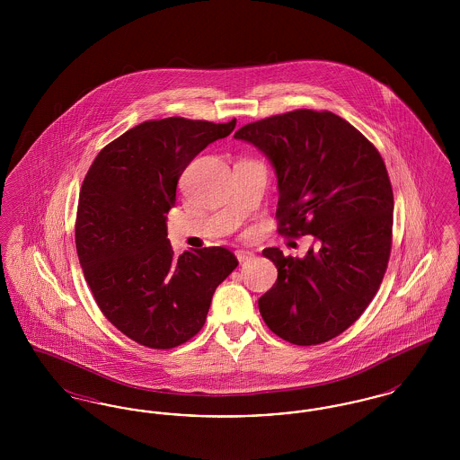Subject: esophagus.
Wrapping results in <instances>:
<instances>
[{
	"label": "esophagus",
	"mask_w": 460,
	"mask_h": 460,
	"mask_svg": "<svg viewBox=\"0 0 460 460\" xmlns=\"http://www.w3.org/2000/svg\"><path fill=\"white\" fill-rule=\"evenodd\" d=\"M236 259H238V262L240 263L246 262V261L253 259V252H246V250H238V252H236Z\"/></svg>",
	"instance_id": "esophagus-1"
}]
</instances>
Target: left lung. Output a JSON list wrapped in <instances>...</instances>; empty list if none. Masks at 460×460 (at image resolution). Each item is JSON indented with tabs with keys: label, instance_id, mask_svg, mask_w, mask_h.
<instances>
[{
	"label": "left lung",
	"instance_id": "1",
	"mask_svg": "<svg viewBox=\"0 0 460 460\" xmlns=\"http://www.w3.org/2000/svg\"><path fill=\"white\" fill-rule=\"evenodd\" d=\"M234 137L257 146L276 169L279 234H312L319 243L304 259L263 250L278 279L259 298L262 319L293 345H321L350 328L385 278L394 229L386 165L362 132L328 110L272 115Z\"/></svg>",
	"mask_w": 460,
	"mask_h": 460
}]
</instances>
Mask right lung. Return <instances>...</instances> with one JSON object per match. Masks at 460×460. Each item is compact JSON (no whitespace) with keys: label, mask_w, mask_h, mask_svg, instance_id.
Masks as SVG:
<instances>
[{"label":"right lung","mask_w":460,"mask_h":460,"mask_svg":"<svg viewBox=\"0 0 460 460\" xmlns=\"http://www.w3.org/2000/svg\"><path fill=\"white\" fill-rule=\"evenodd\" d=\"M234 126L236 119L146 120L109 143L84 177L75 217L79 262L103 315L143 347L169 350L191 340L217 286L238 265L222 246L177 257L165 224L184 169Z\"/></svg>","instance_id":"obj_1"}]
</instances>
